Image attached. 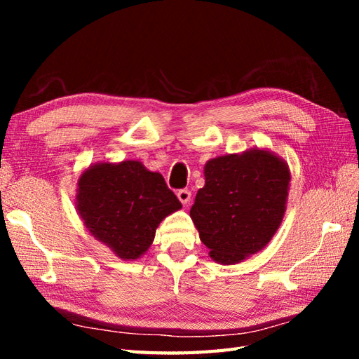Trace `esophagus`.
Masks as SVG:
<instances>
[{"instance_id":"obj_1","label":"esophagus","mask_w":359,"mask_h":359,"mask_svg":"<svg viewBox=\"0 0 359 359\" xmlns=\"http://www.w3.org/2000/svg\"><path fill=\"white\" fill-rule=\"evenodd\" d=\"M177 197L182 203L188 205L189 201H191V191L189 189H180V191H177Z\"/></svg>"}]
</instances>
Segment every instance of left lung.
Instances as JSON below:
<instances>
[{
    "instance_id": "1",
    "label": "left lung",
    "mask_w": 359,
    "mask_h": 359,
    "mask_svg": "<svg viewBox=\"0 0 359 359\" xmlns=\"http://www.w3.org/2000/svg\"><path fill=\"white\" fill-rule=\"evenodd\" d=\"M189 210L212 261L233 265L264 250L284 219L292 174L265 148L208 160Z\"/></svg>"
}]
</instances>
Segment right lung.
Segmentation results:
<instances>
[{
  "label": "right lung",
  "instance_id": "obj_1",
  "mask_svg": "<svg viewBox=\"0 0 359 359\" xmlns=\"http://www.w3.org/2000/svg\"><path fill=\"white\" fill-rule=\"evenodd\" d=\"M75 208L90 236L123 261H137L149 250L160 222L182 203L163 175L139 160H103L81 171Z\"/></svg>",
  "mask_w": 359,
  "mask_h": 359
}]
</instances>
